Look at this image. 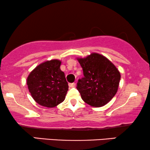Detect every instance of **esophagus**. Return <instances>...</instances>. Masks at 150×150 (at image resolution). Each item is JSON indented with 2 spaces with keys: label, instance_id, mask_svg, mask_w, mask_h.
Masks as SVG:
<instances>
[{
  "label": "esophagus",
  "instance_id": "esophagus-1",
  "mask_svg": "<svg viewBox=\"0 0 150 150\" xmlns=\"http://www.w3.org/2000/svg\"><path fill=\"white\" fill-rule=\"evenodd\" d=\"M76 85V83H69V87H74Z\"/></svg>",
  "mask_w": 150,
  "mask_h": 150
}]
</instances>
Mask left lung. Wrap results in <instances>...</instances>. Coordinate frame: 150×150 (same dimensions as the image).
<instances>
[{"label": "left lung", "instance_id": "obj_1", "mask_svg": "<svg viewBox=\"0 0 150 150\" xmlns=\"http://www.w3.org/2000/svg\"><path fill=\"white\" fill-rule=\"evenodd\" d=\"M78 61L84 75L79 80L76 87L82 99L94 107L104 106L117 91L120 71L107 58L98 53H92Z\"/></svg>", "mask_w": 150, "mask_h": 150}]
</instances>
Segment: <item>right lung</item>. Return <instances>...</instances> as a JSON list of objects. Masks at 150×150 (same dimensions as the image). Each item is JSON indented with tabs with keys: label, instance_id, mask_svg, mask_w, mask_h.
<instances>
[{
	"label": "right lung",
	"instance_id": "right-lung-1",
	"mask_svg": "<svg viewBox=\"0 0 150 150\" xmlns=\"http://www.w3.org/2000/svg\"><path fill=\"white\" fill-rule=\"evenodd\" d=\"M61 62L53 59L37 66L27 78L28 90L37 103L46 107H54L63 102L68 91Z\"/></svg>",
	"mask_w": 150,
	"mask_h": 150
}]
</instances>
